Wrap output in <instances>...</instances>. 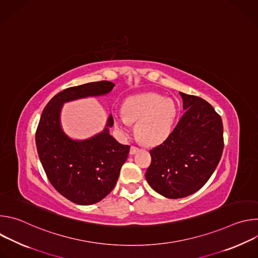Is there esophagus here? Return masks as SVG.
<instances>
[{
    "label": "esophagus",
    "instance_id": "1",
    "mask_svg": "<svg viewBox=\"0 0 258 258\" xmlns=\"http://www.w3.org/2000/svg\"><path fill=\"white\" fill-rule=\"evenodd\" d=\"M139 148H138V147H135V146H132L131 147V150H130V154L131 155H134V154H136L137 152H139Z\"/></svg>",
    "mask_w": 258,
    "mask_h": 258
}]
</instances>
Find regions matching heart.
Masks as SVG:
<instances>
[{
    "label": "heart",
    "mask_w": 258,
    "mask_h": 258,
    "mask_svg": "<svg viewBox=\"0 0 258 258\" xmlns=\"http://www.w3.org/2000/svg\"><path fill=\"white\" fill-rule=\"evenodd\" d=\"M177 106L174 100L156 93H144L130 97L123 105V115H115V125L124 135L130 122H137L136 133L145 144L163 141L172 131Z\"/></svg>",
    "instance_id": "b5f03b06"
}]
</instances>
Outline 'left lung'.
<instances>
[{
  "mask_svg": "<svg viewBox=\"0 0 258 258\" xmlns=\"http://www.w3.org/2000/svg\"><path fill=\"white\" fill-rule=\"evenodd\" d=\"M186 110L167 139L150 150L145 176L160 195L177 199L200 190L214 172L224 149L220 116L205 100L183 93Z\"/></svg>",
  "mask_w": 258,
  "mask_h": 258,
  "instance_id": "left-lung-1",
  "label": "left lung"
}]
</instances>
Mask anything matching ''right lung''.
Here are the masks:
<instances>
[{"label":"right lung","mask_w":258,"mask_h":258,"mask_svg":"<svg viewBox=\"0 0 258 258\" xmlns=\"http://www.w3.org/2000/svg\"><path fill=\"white\" fill-rule=\"evenodd\" d=\"M114 86L103 81L68 88L54 96L42 113L35 134L40 160L53 187L73 203L92 205L113 190L130 146L110 135L109 128L114 123L111 114L102 132L85 140L72 139L61 124L63 105L105 96Z\"/></svg>","instance_id":"obj_1"}]
</instances>
